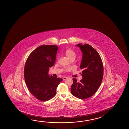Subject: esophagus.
<instances>
[{"instance_id": "esophagus-1", "label": "esophagus", "mask_w": 129, "mask_h": 129, "mask_svg": "<svg viewBox=\"0 0 129 129\" xmlns=\"http://www.w3.org/2000/svg\"><path fill=\"white\" fill-rule=\"evenodd\" d=\"M68 78V77H63V80H66V79H67Z\"/></svg>"}]
</instances>
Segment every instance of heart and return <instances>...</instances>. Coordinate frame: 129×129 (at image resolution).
Instances as JSON below:
<instances>
[{
  "mask_svg": "<svg viewBox=\"0 0 129 129\" xmlns=\"http://www.w3.org/2000/svg\"><path fill=\"white\" fill-rule=\"evenodd\" d=\"M65 54L69 60H75L76 57V56L75 52L72 49H68V50H66L65 52ZM70 69H71L70 68H68L66 70V71H68L70 70Z\"/></svg>",
  "mask_w": 129,
  "mask_h": 129,
  "instance_id": "heart-1",
  "label": "heart"
}]
</instances>
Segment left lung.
<instances>
[{
  "label": "left lung",
  "instance_id": "1",
  "mask_svg": "<svg viewBox=\"0 0 129 129\" xmlns=\"http://www.w3.org/2000/svg\"><path fill=\"white\" fill-rule=\"evenodd\" d=\"M76 46L82 52L80 68L82 79L80 82L73 79L71 93L78 98L85 99L93 95L101 84L103 77V65L101 57L97 51L87 44H78Z\"/></svg>",
  "mask_w": 129,
  "mask_h": 129
}]
</instances>
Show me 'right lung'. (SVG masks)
Listing matches in <instances>:
<instances>
[{
  "label": "right lung",
  "instance_id": "obj_1",
  "mask_svg": "<svg viewBox=\"0 0 129 129\" xmlns=\"http://www.w3.org/2000/svg\"><path fill=\"white\" fill-rule=\"evenodd\" d=\"M57 46L43 45L32 52L24 69L26 85L30 92L41 101H49L55 95L56 88L63 80L49 75L50 68L54 65Z\"/></svg>",
  "mask_w": 129,
  "mask_h": 129
}]
</instances>
